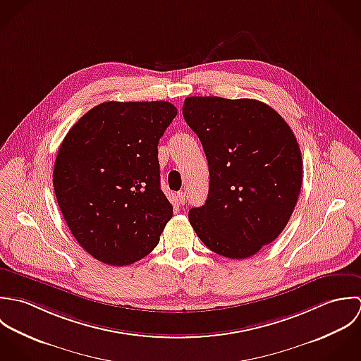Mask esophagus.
<instances>
[{"instance_id": "obj_1", "label": "esophagus", "mask_w": 361, "mask_h": 361, "mask_svg": "<svg viewBox=\"0 0 361 361\" xmlns=\"http://www.w3.org/2000/svg\"><path fill=\"white\" fill-rule=\"evenodd\" d=\"M177 198H178V202H180L181 205L185 204V192H183V191L178 192V194H177Z\"/></svg>"}]
</instances>
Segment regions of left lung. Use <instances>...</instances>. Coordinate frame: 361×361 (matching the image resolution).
Masks as SVG:
<instances>
[{
  "label": "left lung",
  "instance_id": "left-lung-1",
  "mask_svg": "<svg viewBox=\"0 0 361 361\" xmlns=\"http://www.w3.org/2000/svg\"><path fill=\"white\" fill-rule=\"evenodd\" d=\"M183 116L209 166V194L190 223L214 252L244 259L286 227L298 200L302 160L288 123L254 99L191 96Z\"/></svg>",
  "mask_w": 361,
  "mask_h": 361
}]
</instances>
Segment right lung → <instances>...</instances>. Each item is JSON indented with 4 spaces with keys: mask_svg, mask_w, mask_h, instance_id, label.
Masks as SVG:
<instances>
[{
    "mask_svg": "<svg viewBox=\"0 0 361 361\" xmlns=\"http://www.w3.org/2000/svg\"><path fill=\"white\" fill-rule=\"evenodd\" d=\"M177 109L157 102H106L82 116L59 149L53 185L79 245L124 267L146 257L173 216L160 188L157 144Z\"/></svg>",
    "mask_w": 361,
    "mask_h": 361,
    "instance_id": "add662e5",
    "label": "right lung"
}]
</instances>
